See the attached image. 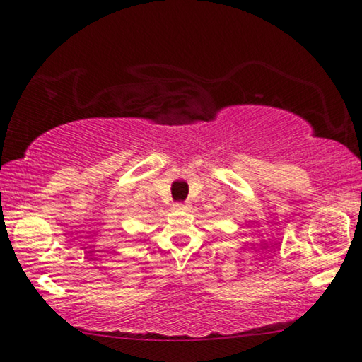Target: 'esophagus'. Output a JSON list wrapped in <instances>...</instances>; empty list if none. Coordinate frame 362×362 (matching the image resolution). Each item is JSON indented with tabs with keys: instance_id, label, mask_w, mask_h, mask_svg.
<instances>
[{
	"instance_id": "obj_1",
	"label": "esophagus",
	"mask_w": 362,
	"mask_h": 362,
	"mask_svg": "<svg viewBox=\"0 0 362 362\" xmlns=\"http://www.w3.org/2000/svg\"><path fill=\"white\" fill-rule=\"evenodd\" d=\"M188 204H183V203H177L175 204V209H180V211H187L188 209Z\"/></svg>"
}]
</instances>
